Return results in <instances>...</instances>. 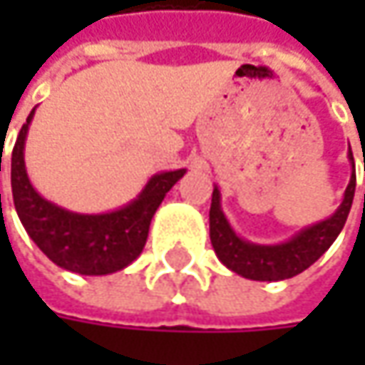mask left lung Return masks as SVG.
<instances>
[{
	"label": "left lung",
	"instance_id": "8db88e82",
	"mask_svg": "<svg viewBox=\"0 0 365 365\" xmlns=\"http://www.w3.org/2000/svg\"><path fill=\"white\" fill-rule=\"evenodd\" d=\"M349 162H351V178L337 211L331 217L304 227L282 244H252L240 237L233 232L221 209V192L215 187L211 197V211H209V235L221 264L244 278L262 280V282L287 280L304 272L329 250L347 221L356 192V164L351 152H349Z\"/></svg>",
	"mask_w": 365,
	"mask_h": 365
}]
</instances>
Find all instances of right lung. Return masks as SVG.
Returning <instances> with one entry per match:
<instances>
[{
    "mask_svg": "<svg viewBox=\"0 0 365 365\" xmlns=\"http://www.w3.org/2000/svg\"><path fill=\"white\" fill-rule=\"evenodd\" d=\"M34 111L36 107L21 125L11 152V192L24 230L56 266L68 272L106 276L123 270L142 254L156 209L187 170L154 175L132 203L109 213L89 215L63 209L46 201L26 173L24 148Z\"/></svg>",
    "mask_w": 365,
    "mask_h": 365,
    "instance_id": "add662e5",
    "label": "right lung"
}]
</instances>
